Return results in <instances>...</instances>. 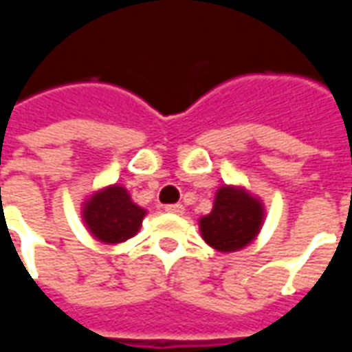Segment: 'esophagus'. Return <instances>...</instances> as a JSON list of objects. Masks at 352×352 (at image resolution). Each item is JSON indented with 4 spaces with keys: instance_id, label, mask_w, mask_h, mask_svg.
I'll return each mask as SVG.
<instances>
[{
    "instance_id": "34e87169",
    "label": "esophagus",
    "mask_w": 352,
    "mask_h": 352,
    "mask_svg": "<svg viewBox=\"0 0 352 352\" xmlns=\"http://www.w3.org/2000/svg\"><path fill=\"white\" fill-rule=\"evenodd\" d=\"M166 211L173 214H183L184 206H181V204H171V206H166Z\"/></svg>"
}]
</instances>
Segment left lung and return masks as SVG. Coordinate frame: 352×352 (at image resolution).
<instances>
[{"instance_id": "left-lung-1", "label": "left lung", "mask_w": 352, "mask_h": 352, "mask_svg": "<svg viewBox=\"0 0 352 352\" xmlns=\"http://www.w3.org/2000/svg\"><path fill=\"white\" fill-rule=\"evenodd\" d=\"M264 222V206L241 186H222L213 211L199 219V232L207 245L221 252L243 249L258 236Z\"/></svg>"}]
</instances>
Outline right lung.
I'll return each mask as SVG.
<instances>
[{"instance_id":"add662e5","label":"right lung","mask_w":352,"mask_h":352,"mask_svg":"<svg viewBox=\"0 0 352 352\" xmlns=\"http://www.w3.org/2000/svg\"><path fill=\"white\" fill-rule=\"evenodd\" d=\"M146 211L131 201L124 186L113 184L92 194L85 201L82 219L96 239L103 243H122L139 232Z\"/></svg>"}]
</instances>
